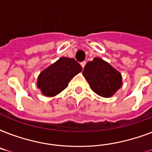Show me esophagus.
<instances>
[{"instance_id": "34e87169", "label": "esophagus", "mask_w": 152, "mask_h": 152, "mask_svg": "<svg viewBox=\"0 0 152 152\" xmlns=\"http://www.w3.org/2000/svg\"><path fill=\"white\" fill-rule=\"evenodd\" d=\"M81 64V66H82V68H84V66H85V64H86V61H83V62H81L80 63Z\"/></svg>"}]
</instances>
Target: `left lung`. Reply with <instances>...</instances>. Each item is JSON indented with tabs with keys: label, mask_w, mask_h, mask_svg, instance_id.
Instances as JSON below:
<instances>
[{
	"label": "left lung",
	"mask_w": 152,
	"mask_h": 152,
	"mask_svg": "<svg viewBox=\"0 0 152 152\" xmlns=\"http://www.w3.org/2000/svg\"><path fill=\"white\" fill-rule=\"evenodd\" d=\"M83 76L95 93L104 98L113 96L122 86V76L108 62L95 57L84 67Z\"/></svg>",
	"instance_id": "1"
}]
</instances>
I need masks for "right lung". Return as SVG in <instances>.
Wrapping results in <instances>:
<instances>
[{
    "label": "right lung",
    "instance_id": "add662e5",
    "mask_svg": "<svg viewBox=\"0 0 152 152\" xmlns=\"http://www.w3.org/2000/svg\"><path fill=\"white\" fill-rule=\"evenodd\" d=\"M82 67L73 58L61 57L38 76L37 87L46 97H53L68 87L74 76L82 71Z\"/></svg>",
    "mask_w": 152,
    "mask_h": 152
}]
</instances>
